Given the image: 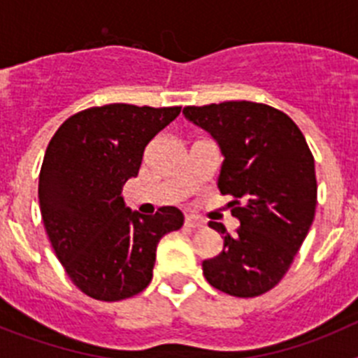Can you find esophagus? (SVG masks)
Wrapping results in <instances>:
<instances>
[{
  "instance_id": "esophagus-1",
  "label": "esophagus",
  "mask_w": 358,
  "mask_h": 358,
  "mask_svg": "<svg viewBox=\"0 0 358 358\" xmlns=\"http://www.w3.org/2000/svg\"><path fill=\"white\" fill-rule=\"evenodd\" d=\"M185 224L188 227H192V229H202V227L206 226L204 220H201L199 217H194V215H188V217L185 218Z\"/></svg>"
}]
</instances>
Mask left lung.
Here are the masks:
<instances>
[{
	"instance_id": "1",
	"label": "left lung",
	"mask_w": 358,
	"mask_h": 358,
	"mask_svg": "<svg viewBox=\"0 0 358 358\" xmlns=\"http://www.w3.org/2000/svg\"><path fill=\"white\" fill-rule=\"evenodd\" d=\"M182 115L220 148L217 188L235 197L229 208L240 222L235 236L210 222L222 235L224 249L202 262L204 278L229 296H260L285 276L314 222V156L296 123L265 103L185 107Z\"/></svg>"
}]
</instances>
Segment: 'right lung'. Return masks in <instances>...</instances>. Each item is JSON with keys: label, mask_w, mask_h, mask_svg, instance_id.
Here are the masks:
<instances>
[{"label": "right lung", "mask_w": 358, "mask_h": 358, "mask_svg": "<svg viewBox=\"0 0 358 358\" xmlns=\"http://www.w3.org/2000/svg\"><path fill=\"white\" fill-rule=\"evenodd\" d=\"M181 107L110 103L62 123L39 173V208L69 280L100 301L147 289L159 240L185 222L176 206L141 215L125 204L123 185L138 176L145 147Z\"/></svg>", "instance_id": "1"}]
</instances>
